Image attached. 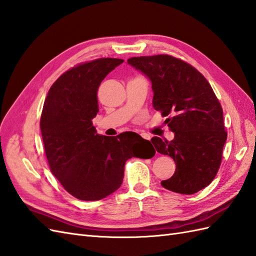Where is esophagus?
<instances>
[{"mask_svg":"<svg viewBox=\"0 0 256 256\" xmlns=\"http://www.w3.org/2000/svg\"><path fill=\"white\" fill-rule=\"evenodd\" d=\"M141 136H142V138L146 139V140H150V139H151V136L148 134H146V132H142V134H141Z\"/></svg>","mask_w":256,"mask_h":256,"instance_id":"esophagus-1","label":"esophagus"}]
</instances>
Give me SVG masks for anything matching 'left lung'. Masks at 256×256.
Returning a JSON list of instances; mask_svg holds the SVG:
<instances>
[{
	"label": "left lung",
	"mask_w": 256,
	"mask_h": 256,
	"mask_svg": "<svg viewBox=\"0 0 256 256\" xmlns=\"http://www.w3.org/2000/svg\"><path fill=\"white\" fill-rule=\"evenodd\" d=\"M152 82L153 108L168 117L165 122L175 138L153 136L155 150L176 163L165 189L193 194L208 186L220 170L227 140L222 108L208 81L186 62L160 54L129 58Z\"/></svg>",
	"instance_id": "obj_1"
}]
</instances>
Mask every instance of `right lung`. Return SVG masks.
I'll list each match as a JSON object with an SVG mask.
<instances>
[{
  "label": "right lung",
  "mask_w": 256,
  "mask_h": 256,
  "mask_svg": "<svg viewBox=\"0 0 256 256\" xmlns=\"http://www.w3.org/2000/svg\"><path fill=\"white\" fill-rule=\"evenodd\" d=\"M120 58H98L65 72L52 84L40 120L43 146L53 175L63 188L84 201H98L122 184L124 163L151 144L136 132L100 136L92 120L98 112V89L120 65Z\"/></svg>",
  "instance_id": "1"
}]
</instances>
